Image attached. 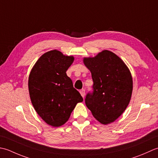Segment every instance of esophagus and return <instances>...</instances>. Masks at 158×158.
Instances as JSON below:
<instances>
[{"instance_id":"obj_1","label":"esophagus","mask_w":158,"mask_h":158,"mask_svg":"<svg viewBox=\"0 0 158 158\" xmlns=\"http://www.w3.org/2000/svg\"><path fill=\"white\" fill-rule=\"evenodd\" d=\"M80 94H81V95L82 96V98H85V89L80 90Z\"/></svg>"}]
</instances>
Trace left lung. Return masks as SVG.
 I'll return each mask as SVG.
<instances>
[{
    "instance_id": "8db88e82",
    "label": "left lung",
    "mask_w": 158,
    "mask_h": 158,
    "mask_svg": "<svg viewBox=\"0 0 158 158\" xmlns=\"http://www.w3.org/2000/svg\"><path fill=\"white\" fill-rule=\"evenodd\" d=\"M83 62L93 81V93L86 95V106L99 123H111L130 102L133 90L130 71L120 57L107 50L94 57H85Z\"/></svg>"
}]
</instances>
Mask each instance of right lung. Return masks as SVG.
I'll use <instances>...</instances> for the list:
<instances>
[{
  "label": "right lung",
  "mask_w": 158,
  "mask_h": 158,
  "mask_svg": "<svg viewBox=\"0 0 158 158\" xmlns=\"http://www.w3.org/2000/svg\"><path fill=\"white\" fill-rule=\"evenodd\" d=\"M74 60L57 50L40 56L28 76V91L35 111L48 125L59 127L83 101L66 72Z\"/></svg>",
  "instance_id": "1"
}]
</instances>
